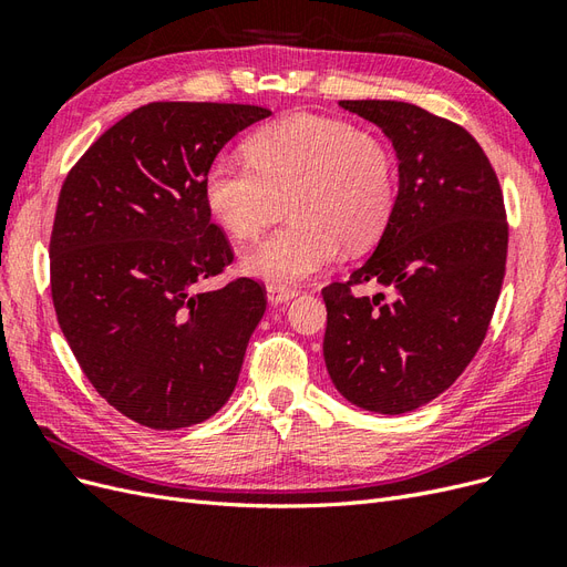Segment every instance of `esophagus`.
I'll return each instance as SVG.
<instances>
[{
	"mask_svg": "<svg viewBox=\"0 0 567 567\" xmlns=\"http://www.w3.org/2000/svg\"><path fill=\"white\" fill-rule=\"evenodd\" d=\"M298 296L296 288H279V286H267V300L271 305H284Z\"/></svg>",
	"mask_w": 567,
	"mask_h": 567,
	"instance_id": "obj_1",
	"label": "esophagus"
}]
</instances>
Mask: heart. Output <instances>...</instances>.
<instances>
[{
    "instance_id": "1",
    "label": "heart",
    "mask_w": 567,
    "mask_h": 567,
    "mask_svg": "<svg viewBox=\"0 0 567 567\" xmlns=\"http://www.w3.org/2000/svg\"><path fill=\"white\" fill-rule=\"evenodd\" d=\"M248 156H217L203 177L210 215L234 238L260 234L290 196L293 225L248 248L244 271L293 288L340 250L379 241L398 198V167L385 142L346 120L290 115L248 142Z\"/></svg>"
}]
</instances>
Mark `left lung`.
I'll return each instance as SVG.
<instances>
[{
  "label": "left lung",
  "mask_w": 567,
  "mask_h": 567,
  "mask_svg": "<svg viewBox=\"0 0 567 567\" xmlns=\"http://www.w3.org/2000/svg\"><path fill=\"white\" fill-rule=\"evenodd\" d=\"M398 156L394 210L348 284L321 290L323 362L359 409L406 414L447 390L483 346L502 293L508 227L499 179L473 136L404 101H340ZM373 280L391 290L357 299Z\"/></svg>",
  "instance_id": "obj_1"
}]
</instances>
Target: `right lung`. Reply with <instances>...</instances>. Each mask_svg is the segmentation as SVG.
<instances>
[{
    "instance_id": "obj_1",
    "label": "right lung",
    "mask_w": 567,
    "mask_h": 567,
    "mask_svg": "<svg viewBox=\"0 0 567 567\" xmlns=\"http://www.w3.org/2000/svg\"><path fill=\"white\" fill-rule=\"evenodd\" d=\"M269 115L153 101L101 134L61 186L49 244L59 326L101 398L153 431L225 406L265 315L252 279L196 286L234 260L203 198L205 169Z\"/></svg>"
}]
</instances>
